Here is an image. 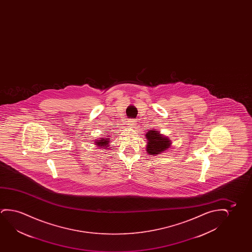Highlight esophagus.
Wrapping results in <instances>:
<instances>
[{"label":"esophagus","mask_w":252,"mask_h":252,"mask_svg":"<svg viewBox=\"0 0 252 252\" xmlns=\"http://www.w3.org/2000/svg\"><path fill=\"white\" fill-rule=\"evenodd\" d=\"M129 126H135V125H136V121H134V120H131V121H129Z\"/></svg>","instance_id":"esophagus-1"}]
</instances>
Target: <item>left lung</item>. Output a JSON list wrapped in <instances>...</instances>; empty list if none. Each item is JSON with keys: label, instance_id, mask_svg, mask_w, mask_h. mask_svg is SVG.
I'll return each mask as SVG.
<instances>
[{"label": "left lung", "instance_id": "1", "mask_svg": "<svg viewBox=\"0 0 252 252\" xmlns=\"http://www.w3.org/2000/svg\"><path fill=\"white\" fill-rule=\"evenodd\" d=\"M145 136L148 139L147 142L148 145L146 146L147 148L146 150L149 154L152 156L158 155L159 153L167 150V148H169L170 145L169 139L162 136L158 131L151 130L146 133Z\"/></svg>", "mask_w": 252, "mask_h": 252}]
</instances>
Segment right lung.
I'll use <instances>...</instances> for the list:
<instances>
[{
  "mask_svg": "<svg viewBox=\"0 0 252 252\" xmlns=\"http://www.w3.org/2000/svg\"><path fill=\"white\" fill-rule=\"evenodd\" d=\"M101 140H100V141H95V143H96L97 145H99V146H102V147H107V146H108V143H109V137H107V138H100Z\"/></svg>",
  "mask_w": 252,
  "mask_h": 252,
  "instance_id": "right-lung-1",
  "label": "right lung"
}]
</instances>
